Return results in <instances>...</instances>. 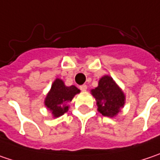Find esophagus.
<instances>
[{
    "label": "esophagus",
    "mask_w": 160,
    "mask_h": 160,
    "mask_svg": "<svg viewBox=\"0 0 160 160\" xmlns=\"http://www.w3.org/2000/svg\"><path fill=\"white\" fill-rule=\"evenodd\" d=\"M80 89L81 91H86V90H87V85H85V84H83V85H80Z\"/></svg>",
    "instance_id": "obj_1"
}]
</instances>
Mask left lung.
<instances>
[{
  "instance_id": "8db88e82",
  "label": "left lung",
  "mask_w": 160,
  "mask_h": 160,
  "mask_svg": "<svg viewBox=\"0 0 160 160\" xmlns=\"http://www.w3.org/2000/svg\"><path fill=\"white\" fill-rule=\"evenodd\" d=\"M96 99L98 111L103 116L114 118L124 108L126 96L117 82L109 75H104L99 80L98 87L90 90Z\"/></svg>"
}]
</instances>
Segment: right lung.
I'll return each mask as SVG.
<instances>
[{
	"label": "right lung",
	"mask_w": 160,
	"mask_h": 160,
	"mask_svg": "<svg viewBox=\"0 0 160 160\" xmlns=\"http://www.w3.org/2000/svg\"><path fill=\"white\" fill-rule=\"evenodd\" d=\"M80 90L76 86H66L64 81L57 78L52 82V88L44 99V105L52 112L53 118L62 116L69 110V103Z\"/></svg>",
	"instance_id": "obj_1"
}]
</instances>
